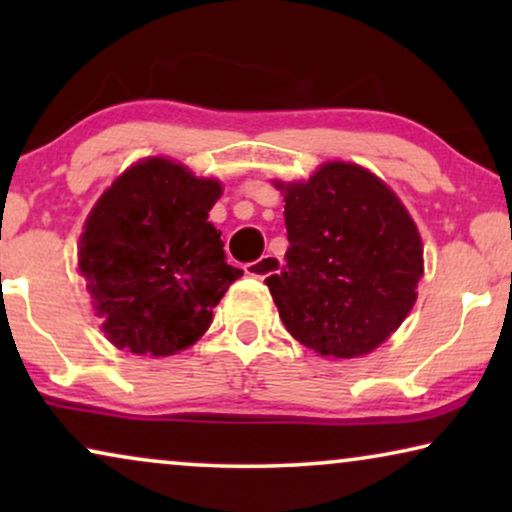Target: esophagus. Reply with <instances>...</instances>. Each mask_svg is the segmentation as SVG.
<instances>
[{"mask_svg":"<svg viewBox=\"0 0 512 512\" xmlns=\"http://www.w3.org/2000/svg\"><path fill=\"white\" fill-rule=\"evenodd\" d=\"M279 268H282V258L277 254H265L254 263H247V275L256 279H265V277L277 275Z\"/></svg>","mask_w":512,"mask_h":512,"instance_id":"34e87169","label":"esophagus"}]
</instances>
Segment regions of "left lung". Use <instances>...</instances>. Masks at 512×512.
Returning a JSON list of instances; mask_svg holds the SVG:
<instances>
[{"label":"left lung","mask_w":512,"mask_h":512,"mask_svg":"<svg viewBox=\"0 0 512 512\" xmlns=\"http://www.w3.org/2000/svg\"><path fill=\"white\" fill-rule=\"evenodd\" d=\"M284 193L286 265L265 279L286 331L333 359L380 347L417 300L422 237L396 193L354 163L321 165Z\"/></svg>","instance_id":"left-lung-1"}]
</instances>
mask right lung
<instances>
[{
    "instance_id": "1",
    "label": "right lung",
    "mask_w": 512,
    "mask_h": 512,
    "mask_svg": "<svg viewBox=\"0 0 512 512\" xmlns=\"http://www.w3.org/2000/svg\"><path fill=\"white\" fill-rule=\"evenodd\" d=\"M216 179L167 158L125 170L88 214L79 272L111 345L139 356L191 347L242 270L226 263L209 209Z\"/></svg>"
}]
</instances>
